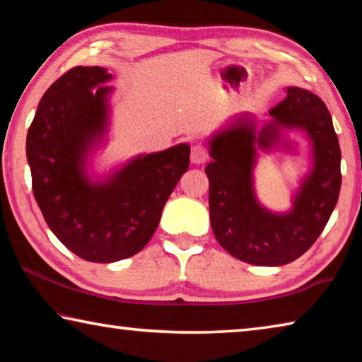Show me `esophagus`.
I'll return each mask as SVG.
<instances>
[{
	"label": "esophagus",
	"instance_id": "1",
	"mask_svg": "<svg viewBox=\"0 0 362 362\" xmlns=\"http://www.w3.org/2000/svg\"><path fill=\"white\" fill-rule=\"evenodd\" d=\"M209 159V151H207L203 144H196L192 148V163L203 164Z\"/></svg>",
	"mask_w": 362,
	"mask_h": 362
}]
</instances>
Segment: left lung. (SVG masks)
<instances>
[{
  "label": "left lung",
  "instance_id": "left-lung-1",
  "mask_svg": "<svg viewBox=\"0 0 362 362\" xmlns=\"http://www.w3.org/2000/svg\"><path fill=\"white\" fill-rule=\"evenodd\" d=\"M273 121L255 136L249 116L211 139V225L226 252L250 265L278 267L293 262L313 246L337 204L341 185L340 145L332 118L320 97L300 88L269 110ZM283 127H302L314 140L315 168L294 202L292 213L276 216L256 203L252 189L255 144L261 148L277 139Z\"/></svg>",
  "mask_w": 362,
  "mask_h": 362
}]
</instances>
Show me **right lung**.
I'll use <instances>...</instances> for the list:
<instances>
[{"label": "right lung", "instance_id": "right-lung-1", "mask_svg": "<svg viewBox=\"0 0 362 362\" xmlns=\"http://www.w3.org/2000/svg\"><path fill=\"white\" fill-rule=\"evenodd\" d=\"M112 78L102 66H73L51 84L27 134L32 188L46 223L73 254L112 263L140 252L189 166V146L134 159L107 183L81 173L89 145L107 122Z\"/></svg>", "mask_w": 362, "mask_h": 362}]
</instances>
